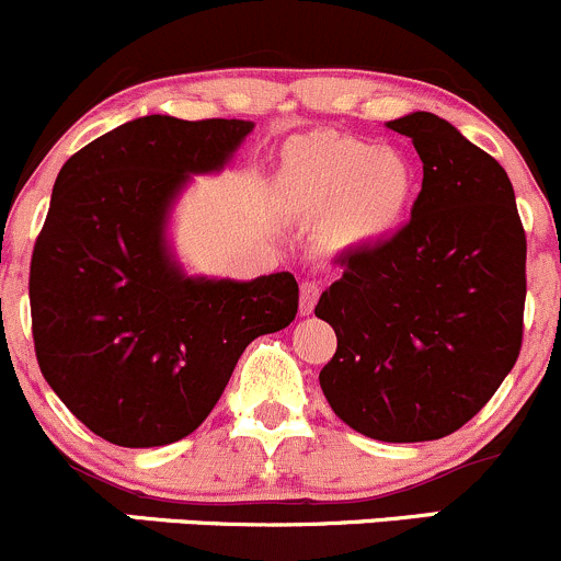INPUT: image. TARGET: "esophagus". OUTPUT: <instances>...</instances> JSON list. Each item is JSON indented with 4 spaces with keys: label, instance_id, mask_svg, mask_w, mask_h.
I'll return each mask as SVG.
<instances>
[{
    "label": "esophagus",
    "instance_id": "esophagus-1",
    "mask_svg": "<svg viewBox=\"0 0 561 561\" xmlns=\"http://www.w3.org/2000/svg\"><path fill=\"white\" fill-rule=\"evenodd\" d=\"M317 298H320V285H317V282H304L301 285V314L314 312Z\"/></svg>",
    "mask_w": 561,
    "mask_h": 561
}]
</instances>
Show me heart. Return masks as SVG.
<instances>
[{
    "mask_svg": "<svg viewBox=\"0 0 561 561\" xmlns=\"http://www.w3.org/2000/svg\"><path fill=\"white\" fill-rule=\"evenodd\" d=\"M415 192V171L396 149L366 140L312 135L290 149L282 171V197L304 217L325 219L336 249L386 239L404 219Z\"/></svg>",
    "mask_w": 561,
    "mask_h": 561,
    "instance_id": "obj_1",
    "label": "heart"
}]
</instances>
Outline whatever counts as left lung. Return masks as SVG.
Wrapping results in <instances>:
<instances>
[{"label":"left lung","mask_w":561,"mask_h":561,"mask_svg":"<svg viewBox=\"0 0 561 561\" xmlns=\"http://www.w3.org/2000/svg\"><path fill=\"white\" fill-rule=\"evenodd\" d=\"M412 138L423 186L404 228L336 257L314 314L336 331L320 388L355 432L426 443L472 421L516 366L526 233L505 168L434 113L388 122Z\"/></svg>","instance_id":"left-lung-1"}]
</instances>
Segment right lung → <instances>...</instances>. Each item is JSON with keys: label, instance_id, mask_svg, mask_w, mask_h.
<instances>
[{"label": "right lung", "instance_id": "obj_1", "mask_svg": "<svg viewBox=\"0 0 561 561\" xmlns=\"http://www.w3.org/2000/svg\"><path fill=\"white\" fill-rule=\"evenodd\" d=\"M252 122L144 116L56 175L30 265L39 371L67 410L122 448L195 432L252 339L296 320L298 282L190 279L165 219L190 173L219 171Z\"/></svg>", "mask_w": 561, "mask_h": 561}]
</instances>
